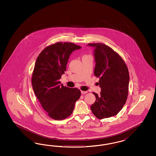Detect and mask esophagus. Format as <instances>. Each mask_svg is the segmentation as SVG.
Masks as SVG:
<instances>
[{"label": "esophagus", "mask_w": 156, "mask_h": 156, "mask_svg": "<svg viewBox=\"0 0 156 156\" xmlns=\"http://www.w3.org/2000/svg\"><path fill=\"white\" fill-rule=\"evenodd\" d=\"M87 92V91H81V94H86Z\"/></svg>", "instance_id": "obj_1"}]
</instances>
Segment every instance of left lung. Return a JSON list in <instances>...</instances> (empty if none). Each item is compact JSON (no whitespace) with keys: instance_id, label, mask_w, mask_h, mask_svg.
<instances>
[{"instance_id":"1","label":"left lung","mask_w":156,"mask_h":156,"mask_svg":"<svg viewBox=\"0 0 156 156\" xmlns=\"http://www.w3.org/2000/svg\"><path fill=\"white\" fill-rule=\"evenodd\" d=\"M94 48V74L99 77L100 94L93 92L96 100L90 108L98 119L117 115L122 109L128 95L129 75L122 58L102 43H89Z\"/></svg>"}]
</instances>
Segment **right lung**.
Returning <instances> with one entry per match:
<instances>
[{
  "mask_svg": "<svg viewBox=\"0 0 156 156\" xmlns=\"http://www.w3.org/2000/svg\"><path fill=\"white\" fill-rule=\"evenodd\" d=\"M80 48L73 43H56L46 47L35 62L31 80L34 93L48 115L55 120L69 117L80 98V90L63 86L59 81L71 53Z\"/></svg>",
  "mask_w": 156,
  "mask_h": 156,
  "instance_id": "add662e5",
  "label": "right lung"
}]
</instances>
